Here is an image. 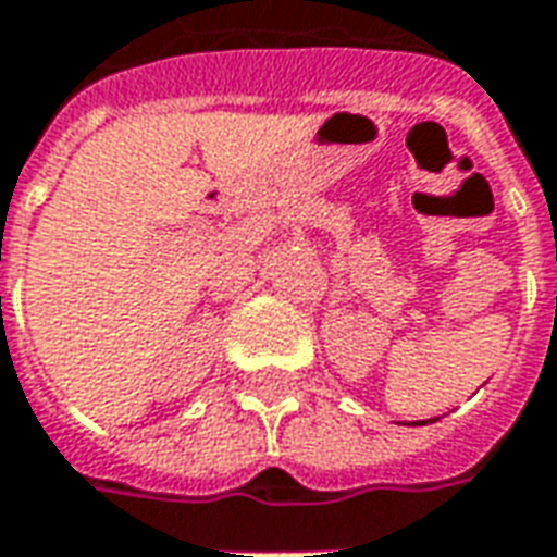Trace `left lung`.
<instances>
[{"label": "left lung", "mask_w": 557, "mask_h": 557, "mask_svg": "<svg viewBox=\"0 0 557 557\" xmlns=\"http://www.w3.org/2000/svg\"><path fill=\"white\" fill-rule=\"evenodd\" d=\"M423 423H426V420H418V423H414V426H423ZM430 423H432V420H430Z\"/></svg>", "instance_id": "left-lung-1"}]
</instances>
